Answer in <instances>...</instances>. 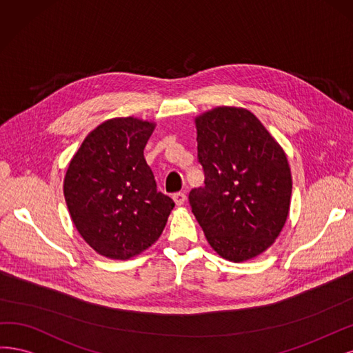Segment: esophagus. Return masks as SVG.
<instances>
[{
  "mask_svg": "<svg viewBox=\"0 0 353 353\" xmlns=\"http://www.w3.org/2000/svg\"><path fill=\"white\" fill-rule=\"evenodd\" d=\"M173 199L176 202V205H183L185 201H186V195H185L183 192H177V193H174V195H173Z\"/></svg>",
  "mask_w": 353,
  "mask_h": 353,
  "instance_id": "esophagus-1",
  "label": "esophagus"
}]
</instances>
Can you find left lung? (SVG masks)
Here are the masks:
<instances>
[{
    "label": "left lung",
    "instance_id": "8db88e82",
    "mask_svg": "<svg viewBox=\"0 0 353 353\" xmlns=\"http://www.w3.org/2000/svg\"><path fill=\"white\" fill-rule=\"evenodd\" d=\"M205 186L192 189V212L223 258L264 252L286 223L292 176L280 145L251 111L219 107L196 119Z\"/></svg>",
    "mask_w": 353,
    "mask_h": 353
}]
</instances>
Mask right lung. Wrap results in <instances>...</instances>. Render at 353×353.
<instances>
[{
    "mask_svg": "<svg viewBox=\"0 0 353 353\" xmlns=\"http://www.w3.org/2000/svg\"><path fill=\"white\" fill-rule=\"evenodd\" d=\"M154 124L112 119L90 132L70 161L64 198L77 232L101 255L129 259L163 233L174 201L158 192L143 148Z\"/></svg>",
    "mask_w": 353,
    "mask_h": 353,
    "instance_id": "1",
    "label": "right lung"
}]
</instances>
